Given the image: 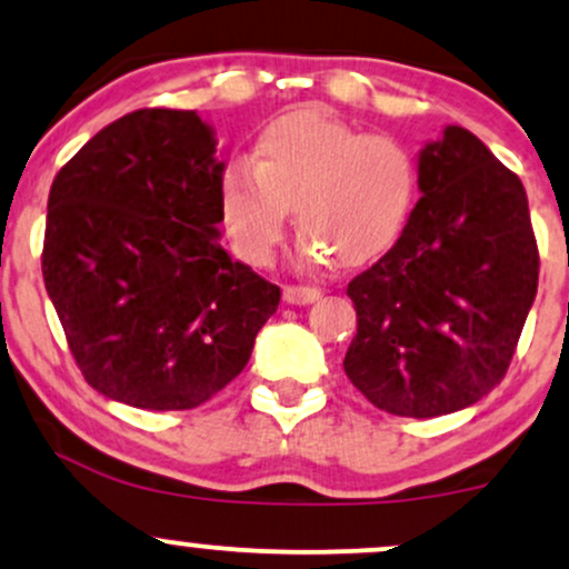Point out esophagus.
<instances>
[{"label":"esophagus","mask_w":569,"mask_h":569,"mask_svg":"<svg viewBox=\"0 0 569 569\" xmlns=\"http://www.w3.org/2000/svg\"><path fill=\"white\" fill-rule=\"evenodd\" d=\"M321 297V291L310 289V286H286L283 289V299L289 305H310Z\"/></svg>","instance_id":"obj_1"}]
</instances>
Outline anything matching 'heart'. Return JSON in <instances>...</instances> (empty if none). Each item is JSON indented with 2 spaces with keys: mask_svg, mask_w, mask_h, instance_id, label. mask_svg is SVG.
Segmentation results:
<instances>
[{
  "mask_svg": "<svg viewBox=\"0 0 569 569\" xmlns=\"http://www.w3.org/2000/svg\"><path fill=\"white\" fill-rule=\"evenodd\" d=\"M420 200V168L393 136L361 133L350 122L299 109L253 141L248 168L221 176L219 208L234 251L267 264L283 240L293 208L299 253L363 267L393 251Z\"/></svg>",
  "mask_w": 569,
  "mask_h": 569,
  "instance_id": "1",
  "label": "heart"
}]
</instances>
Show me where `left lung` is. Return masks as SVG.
<instances>
[{"label": "left lung", "mask_w": 569, "mask_h": 569, "mask_svg": "<svg viewBox=\"0 0 569 569\" xmlns=\"http://www.w3.org/2000/svg\"><path fill=\"white\" fill-rule=\"evenodd\" d=\"M407 232L350 280L358 331L345 375L398 417H439L506 377L538 293V243L519 176L471 130L447 126L420 152Z\"/></svg>", "instance_id": "obj_1"}]
</instances>
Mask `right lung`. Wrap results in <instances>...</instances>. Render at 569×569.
Segmentation results:
<instances>
[{
	"label": "right lung",
	"mask_w": 569,
	"mask_h": 569,
	"mask_svg": "<svg viewBox=\"0 0 569 569\" xmlns=\"http://www.w3.org/2000/svg\"><path fill=\"white\" fill-rule=\"evenodd\" d=\"M217 136L198 112L139 109L90 139L48 198L42 276L98 393L194 409L243 371L280 289L219 243Z\"/></svg>",
	"instance_id": "add662e5"
}]
</instances>
